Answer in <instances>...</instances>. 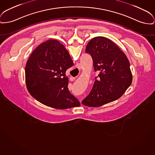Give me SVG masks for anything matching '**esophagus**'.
I'll use <instances>...</instances> for the list:
<instances>
[{"label":"esophagus","mask_w":155,"mask_h":155,"mask_svg":"<svg viewBox=\"0 0 155 155\" xmlns=\"http://www.w3.org/2000/svg\"><path fill=\"white\" fill-rule=\"evenodd\" d=\"M75 80V78L74 77H70V80L71 81H74Z\"/></svg>","instance_id":"1"}]
</instances>
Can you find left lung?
Wrapping results in <instances>:
<instances>
[{
	"instance_id": "left-lung-1",
	"label": "left lung",
	"mask_w": 155,
	"mask_h": 155,
	"mask_svg": "<svg viewBox=\"0 0 155 155\" xmlns=\"http://www.w3.org/2000/svg\"><path fill=\"white\" fill-rule=\"evenodd\" d=\"M85 52L99 74L88 95L82 101L88 107H99L120 98L130 85L132 75L127 57L110 40L98 36L91 40Z\"/></svg>"
}]
</instances>
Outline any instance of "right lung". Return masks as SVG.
Listing matches in <instances>:
<instances>
[{
	"label": "right lung",
	"instance_id": "obj_1",
	"mask_svg": "<svg viewBox=\"0 0 155 155\" xmlns=\"http://www.w3.org/2000/svg\"><path fill=\"white\" fill-rule=\"evenodd\" d=\"M74 65L68 51L58 41L49 40L37 47L25 68L28 91L37 100L55 109L79 107L68 88L65 72Z\"/></svg>",
	"mask_w": 155,
	"mask_h": 155
}]
</instances>
